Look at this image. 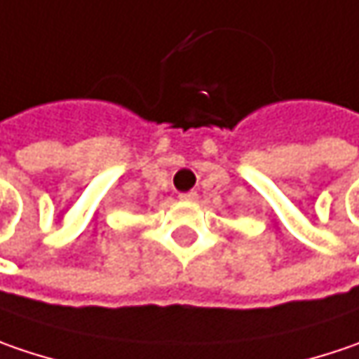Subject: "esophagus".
I'll list each match as a JSON object with an SVG mask.
<instances>
[{"label":"esophagus","mask_w":359,"mask_h":359,"mask_svg":"<svg viewBox=\"0 0 359 359\" xmlns=\"http://www.w3.org/2000/svg\"><path fill=\"white\" fill-rule=\"evenodd\" d=\"M180 200H184V202H196L198 200V191H184V194H180Z\"/></svg>","instance_id":"1"}]
</instances>
